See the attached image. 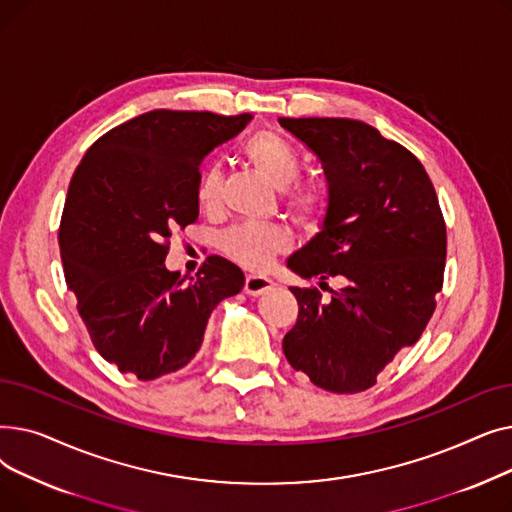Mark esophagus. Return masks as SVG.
<instances>
[{
	"label": "esophagus",
	"instance_id": "34e87169",
	"mask_svg": "<svg viewBox=\"0 0 512 512\" xmlns=\"http://www.w3.org/2000/svg\"><path fill=\"white\" fill-rule=\"evenodd\" d=\"M276 284L265 278V276H247L245 280V292L251 294V297H261V294H267Z\"/></svg>",
	"mask_w": 512,
	"mask_h": 512
}]
</instances>
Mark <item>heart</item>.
<instances>
[{
  "instance_id": "obj_1",
  "label": "heart",
  "mask_w": 512,
  "mask_h": 512,
  "mask_svg": "<svg viewBox=\"0 0 512 512\" xmlns=\"http://www.w3.org/2000/svg\"><path fill=\"white\" fill-rule=\"evenodd\" d=\"M249 164L284 191L286 209L294 218L315 226L326 220L330 211V197L324 188L313 184H294L301 176V157L280 134L261 130L242 147ZM222 172L220 168H207L197 186V199L205 207L218 205L222 199ZM222 251L236 263L249 270H265L276 255L290 247L288 232L278 224L242 222L228 228L220 236Z\"/></svg>"
}]
</instances>
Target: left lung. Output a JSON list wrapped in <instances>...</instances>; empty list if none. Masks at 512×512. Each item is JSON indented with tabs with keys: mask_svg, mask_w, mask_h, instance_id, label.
<instances>
[{
	"mask_svg": "<svg viewBox=\"0 0 512 512\" xmlns=\"http://www.w3.org/2000/svg\"><path fill=\"white\" fill-rule=\"evenodd\" d=\"M324 166L330 211L307 247L288 259L313 286L290 288L299 303L284 336L288 363L336 394H355L405 346H413L444 284L446 224L421 161L373 126L348 118H278Z\"/></svg>",
	"mask_w": 512,
	"mask_h": 512,
	"instance_id": "1",
	"label": "left lung"
}]
</instances>
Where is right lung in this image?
Segmentation results:
<instances>
[{"label":"right lung","instance_id":"add662e5","mask_svg":"<svg viewBox=\"0 0 512 512\" xmlns=\"http://www.w3.org/2000/svg\"><path fill=\"white\" fill-rule=\"evenodd\" d=\"M249 122L153 110L105 132L72 174L58 230L64 278L97 353L141 382L191 361L215 305L245 286L222 257H207L191 284L164 261L172 232L199 215L203 157Z\"/></svg>","mask_w":512,"mask_h":512}]
</instances>
